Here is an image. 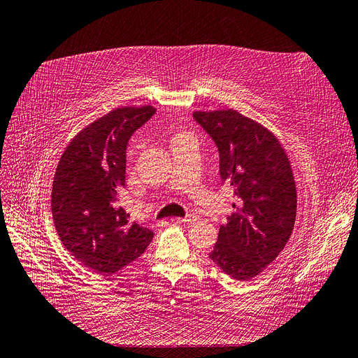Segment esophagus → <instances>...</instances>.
<instances>
[{
  "label": "esophagus",
  "mask_w": 358,
  "mask_h": 358,
  "mask_svg": "<svg viewBox=\"0 0 358 358\" xmlns=\"http://www.w3.org/2000/svg\"><path fill=\"white\" fill-rule=\"evenodd\" d=\"M173 221H176L178 224H194L197 221V216L196 215H189L185 217H174Z\"/></svg>",
  "instance_id": "34e87169"
}]
</instances>
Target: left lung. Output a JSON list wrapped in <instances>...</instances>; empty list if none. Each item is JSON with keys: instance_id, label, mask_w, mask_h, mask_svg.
I'll list each match as a JSON object with an SVG mask.
<instances>
[{"instance_id": "1", "label": "left lung", "mask_w": 358, "mask_h": 358, "mask_svg": "<svg viewBox=\"0 0 358 358\" xmlns=\"http://www.w3.org/2000/svg\"><path fill=\"white\" fill-rule=\"evenodd\" d=\"M194 120L220 150L221 181L236 189V212L221 225L209 257L225 273L247 281L288 243L297 213V187L279 138L238 111H196Z\"/></svg>"}]
</instances>
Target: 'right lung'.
<instances>
[{
    "label": "right lung",
    "instance_id": "right-lung-1",
    "mask_svg": "<svg viewBox=\"0 0 358 358\" xmlns=\"http://www.w3.org/2000/svg\"><path fill=\"white\" fill-rule=\"evenodd\" d=\"M153 114L152 105L115 108L77 133L58 161L51 194L55 229L70 255L96 273L127 266L153 238L117 203L129 138Z\"/></svg>",
    "mask_w": 358,
    "mask_h": 358
}]
</instances>
